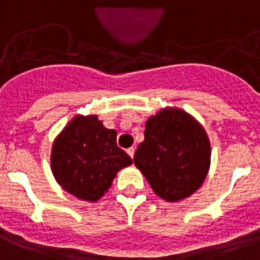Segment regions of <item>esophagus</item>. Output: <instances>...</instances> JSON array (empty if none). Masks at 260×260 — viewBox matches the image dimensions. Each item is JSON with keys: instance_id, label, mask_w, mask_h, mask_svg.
Returning a JSON list of instances; mask_svg holds the SVG:
<instances>
[{"instance_id": "1", "label": "esophagus", "mask_w": 260, "mask_h": 260, "mask_svg": "<svg viewBox=\"0 0 260 260\" xmlns=\"http://www.w3.org/2000/svg\"><path fill=\"white\" fill-rule=\"evenodd\" d=\"M134 152H136V148H133V147L132 148L127 149V153L130 155V158H133V156H134Z\"/></svg>"}]
</instances>
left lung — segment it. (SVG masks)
<instances>
[{
    "mask_svg": "<svg viewBox=\"0 0 260 260\" xmlns=\"http://www.w3.org/2000/svg\"><path fill=\"white\" fill-rule=\"evenodd\" d=\"M144 141L134 155L153 192L176 202L190 197L205 180L210 144L194 117L180 109H162L145 123Z\"/></svg>",
    "mask_w": 260,
    "mask_h": 260,
    "instance_id": "left-lung-1",
    "label": "left lung"
}]
</instances>
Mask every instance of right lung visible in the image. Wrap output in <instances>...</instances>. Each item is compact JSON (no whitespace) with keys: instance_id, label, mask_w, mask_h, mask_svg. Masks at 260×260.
Segmentation results:
<instances>
[{"instance_id":"right-lung-1","label":"right lung","mask_w":260,"mask_h":260,"mask_svg":"<svg viewBox=\"0 0 260 260\" xmlns=\"http://www.w3.org/2000/svg\"><path fill=\"white\" fill-rule=\"evenodd\" d=\"M132 158L119 148L116 132L96 116H76L55 140L51 168L59 185L83 201H98Z\"/></svg>"}]
</instances>
